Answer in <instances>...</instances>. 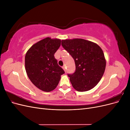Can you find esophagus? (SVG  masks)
Returning a JSON list of instances; mask_svg holds the SVG:
<instances>
[{
  "label": "esophagus",
  "instance_id": "obj_1",
  "mask_svg": "<svg viewBox=\"0 0 130 130\" xmlns=\"http://www.w3.org/2000/svg\"><path fill=\"white\" fill-rule=\"evenodd\" d=\"M62 68L63 69V70H64V72H66V66H63L62 67Z\"/></svg>",
  "mask_w": 130,
  "mask_h": 130
}]
</instances>
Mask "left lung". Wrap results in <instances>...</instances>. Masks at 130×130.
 Segmentation results:
<instances>
[{"label":"left lung","mask_w":130,"mask_h":130,"mask_svg":"<svg viewBox=\"0 0 130 130\" xmlns=\"http://www.w3.org/2000/svg\"><path fill=\"white\" fill-rule=\"evenodd\" d=\"M62 46L75 63V72L68 74L73 88L78 92L93 88L105 72L106 62L103 50L96 43L81 38L62 40Z\"/></svg>","instance_id":"left-lung-1"}]
</instances>
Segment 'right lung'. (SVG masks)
I'll return each mask as SVG.
<instances>
[{"mask_svg": "<svg viewBox=\"0 0 130 130\" xmlns=\"http://www.w3.org/2000/svg\"><path fill=\"white\" fill-rule=\"evenodd\" d=\"M61 40L46 37L34 44L25 57V70L36 87L49 92L55 89L64 71L58 66L54 54L61 45Z\"/></svg>", "mask_w": 130, "mask_h": 130, "instance_id": "add662e5", "label": "right lung"}]
</instances>
